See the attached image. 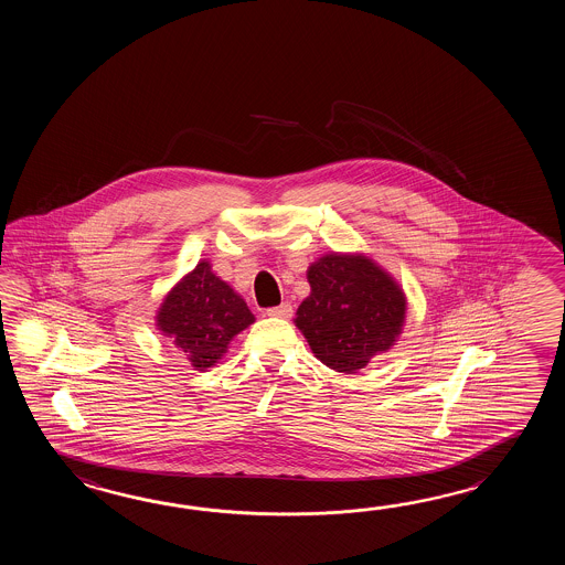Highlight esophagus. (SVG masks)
I'll list each match as a JSON object with an SVG mask.
<instances>
[{
    "label": "esophagus",
    "mask_w": 565,
    "mask_h": 565,
    "mask_svg": "<svg viewBox=\"0 0 565 565\" xmlns=\"http://www.w3.org/2000/svg\"><path fill=\"white\" fill-rule=\"evenodd\" d=\"M266 315H268V317H277V319H290V315H292V305H290V302H282V305H278V307L268 309Z\"/></svg>",
    "instance_id": "1"
}]
</instances>
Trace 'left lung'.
I'll return each mask as SVG.
<instances>
[{"label":"left lung","instance_id":"1","mask_svg":"<svg viewBox=\"0 0 565 565\" xmlns=\"http://www.w3.org/2000/svg\"><path fill=\"white\" fill-rule=\"evenodd\" d=\"M307 280L311 295L300 302L295 324L327 367L360 372L396 343L406 321V295L372 258L324 254L309 266Z\"/></svg>","mask_w":565,"mask_h":565}]
</instances>
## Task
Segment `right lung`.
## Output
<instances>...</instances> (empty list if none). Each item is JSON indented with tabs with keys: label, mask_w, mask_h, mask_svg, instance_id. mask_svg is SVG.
Here are the masks:
<instances>
[{
	"label": "right lung",
	"mask_w": 565,
	"mask_h": 565,
	"mask_svg": "<svg viewBox=\"0 0 565 565\" xmlns=\"http://www.w3.org/2000/svg\"><path fill=\"white\" fill-rule=\"evenodd\" d=\"M156 321L193 367L204 372L222 360L234 337L254 323V315L241 295L202 260L169 290Z\"/></svg>",
	"instance_id": "add662e5"
}]
</instances>
